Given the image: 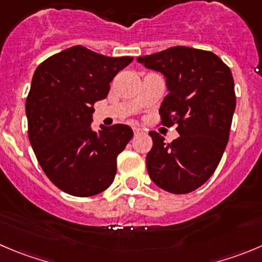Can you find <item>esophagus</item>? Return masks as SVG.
I'll return each mask as SVG.
<instances>
[{"instance_id":"34e87169","label":"esophagus","mask_w":262,"mask_h":262,"mask_svg":"<svg viewBox=\"0 0 262 262\" xmlns=\"http://www.w3.org/2000/svg\"><path fill=\"white\" fill-rule=\"evenodd\" d=\"M133 133H134V136H141V134H143L144 132H143V129H141V128H134L133 129Z\"/></svg>"}]
</instances>
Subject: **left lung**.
Listing matches in <instances>:
<instances>
[{
	"label": "left lung",
	"mask_w": 262,
	"mask_h": 262,
	"mask_svg": "<svg viewBox=\"0 0 262 262\" xmlns=\"http://www.w3.org/2000/svg\"><path fill=\"white\" fill-rule=\"evenodd\" d=\"M137 61L166 79L169 93L160 106L161 124H177L180 134L166 143L161 134L149 132V178L170 193L192 192L214 174L229 139L235 110L232 72L215 53L184 46Z\"/></svg>",
	"instance_id": "1"
}]
</instances>
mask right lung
<instances>
[{
  "instance_id": "obj_1",
  "label": "right lung",
  "mask_w": 262,
  "mask_h": 262,
  "mask_svg": "<svg viewBox=\"0 0 262 262\" xmlns=\"http://www.w3.org/2000/svg\"><path fill=\"white\" fill-rule=\"evenodd\" d=\"M132 61L74 46L35 69L25 102L28 136L43 171L65 193L90 197L114 182L116 157L133 130L125 124L92 130L93 105Z\"/></svg>"
}]
</instances>
